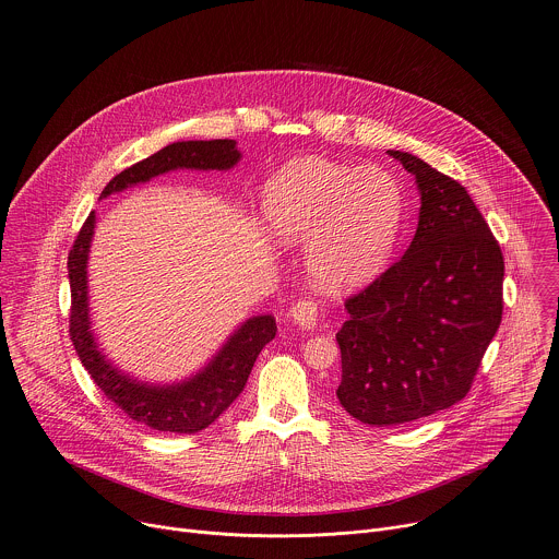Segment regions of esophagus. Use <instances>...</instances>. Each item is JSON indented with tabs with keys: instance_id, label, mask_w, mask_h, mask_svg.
Returning <instances> with one entry per match:
<instances>
[{
	"instance_id": "esophagus-1",
	"label": "esophagus",
	"mask_w": 559,
	"mask_h": 559,
	"mask_svg": "<svg viewBox=\"0 0 559 559\" xmlns=\"http://www.w3.org/2000/svg\"><path fill=\"white\" fill-rule=\"evenodd\" d=\"M318 302L311 298H305L300 302L294 305V309L289 311V318L294 324H298L302 331H311L318 324Z\"/></svg>"
}]
</instances>
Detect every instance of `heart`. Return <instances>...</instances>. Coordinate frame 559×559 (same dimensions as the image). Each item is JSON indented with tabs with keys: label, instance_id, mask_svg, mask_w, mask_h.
Listing matches in <instances>:
<instances>
[{
	"label": "heart",
	"instance_id": "obj_1",
	"mask_svg": "<svg viewBox=\"0 0 559 559\" xmlns=\"http://www.w3.org/2000/svg\"><path fill=\"white\" fill-rule=\"evenodd\" d=\"M261 214L276 241H307L313 283L341 294L371 281L389 259L402 223V194L376 166L354 170L302 157L265 183Z\"/></svg>",
	"mask_w": 559,
	"mask_h": 559
}]
</instances>
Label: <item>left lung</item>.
I'll use <instances>...</instances> for the list:
<instances>
[{"mask_svg":"<svg viewBox=\"0 0 559 559\" xmlns=\"http://www.w3.org/2000/svg\"><path fill=\"white\" fill-rule=\"evenodd\" d=\"M417 233L400 261L345 300L336 397L358 421L400 426L466 397L501 324L503 254L468 192L417 155Z\"/></svg>","mask_w":559,"mask_h":559,"instance_id":"8db88e82","label":"left lung"}]
</instances>
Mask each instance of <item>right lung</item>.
Here are the masks:
<instances>
[{
  "label": "right lung",
  "mask_w": 559,
  "mask_h": 559,
  "mask_svg": "<svg viewBox=\"0 0 559 559\" xmlns=\"http://www.w3.org/2000/svg\"><path fill=\"white\" fill-rule=\"evenodd\" d=\"M239 157L235 140L175 142L116 175L102 192V199L177 168L228 170L239 162ZM93 233L95 212L82 226L67 263L71 281L69 335L82 365L104 395L129 419L159 432L194 435L205 430L243 391L259 352L276 335V320L272 316L246 320L228 336L223 349L207 362V367L183 382L166 386L138 382L106 360L91 331L86 263Z\"/></svg>",
  "instance_id": "add662e5"
}]
</instances>
